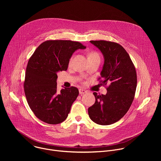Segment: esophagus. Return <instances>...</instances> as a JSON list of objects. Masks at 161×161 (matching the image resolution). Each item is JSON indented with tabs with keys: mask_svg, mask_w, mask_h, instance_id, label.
<instances>
[{
	"mask_svg": "<svg viewBox=\"0 0 161 161\" xmlns=\"http://www.w3.org/2000/svg\"><path fill=\"white\" fill-rule=\"evenodd\" d=\"M79 93L80 94H85V93H86V90H83V89H79Z\"/></svg>",
	"mask_w": 161,
	"mask_h": 161,
	"instance_id": "1",
	"label": "esophagus"
}]
</instances>
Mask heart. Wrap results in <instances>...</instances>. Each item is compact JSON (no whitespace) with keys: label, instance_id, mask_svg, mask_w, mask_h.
I'll return each instance as SVG.
<instances>
[{"label":"heart","instance_id":"obj_1","mask_svg":"<svg viewBox=\"0 0 161 161\" xmlns=\"http://www.w3.org/2000/svg\"><path fill=\"white\" fill-rule=\"evenodd\" d=\"M100 58V56L99 55L98 53H97L96 52H90L88 54V60H94V59H96V58ZM72 61V58L70 59L69 60V64H71Z\"/></svg>","mask_w":161,"mask_h":161}]
</instances>
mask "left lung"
<instances>
[{
    "instance_id": "obj_1",
    "label": "left lung",
    "mask_w": 161,
    "mask_h": 161,
    "mask_svg": "<svg viewBox=\"0 0 161 161\" xmlns=\"http://www.w3.org/2000/svg\"><path fill=\"white\" fill-rule=\"evenodd\" d=\"M104 57L99 85L106 86V95L94 92L95 103L88 109L90 119L99 125H110L120 120L130 108L137 86L135 66L126 50L117 42L90 41ZM102 80H101V79Z\"/></svg>"
}]
</instances>
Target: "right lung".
Segmentation results:
<instances>
[{
    "mask_svg": "<svg viewBox=\"0 0 161 161\" xmlns=\"http://www.w3.org/2000/svg\"><path fill=\"white\" fill-rule=\"evenodd\" d=\"M85 46L70 40H48L42 42L29 60L24 91L28 104L41 121L49 124L64 122L79 94L75 86L57 89V73L67 71L69 59Z\"/></svg>",
    "mask_w": 161,
    "mask_h": 161,
    "instance_id": "obj_1",
    "label": "right lung"
}]
</instances>
